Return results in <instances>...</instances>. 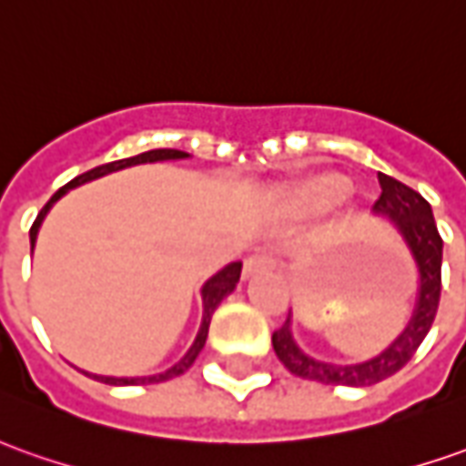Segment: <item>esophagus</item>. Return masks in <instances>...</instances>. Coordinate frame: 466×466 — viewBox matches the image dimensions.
<instances>
[{
    "mask_svg": "<svg viewBox=\"0 0 466 466\" xmlns=\"http://www.w3.org/2000/svg\"><path fill=\"white\" fill-rule=\"evenodd\" d=\"M274 268V258L271 256H251V258H246V266H243V276L246 279H251V276L261 274V271H271Z\"/></svg>",
    "mask_w": 466,
    "mask_h": 466,
    "instance_id": "obj_1",
    "label": "esophagus"
}]
</instances>
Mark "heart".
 Wrapping results in <instances>:
<instances>
[{
  "label": "heart",
  "mask_w": 466,
  "mask_h": 466,
  "mask_svg": "<svg viewBox=\"0 0 466 466\" xmlns=\"http://www.w3.org/2000/svg\"><path fill=\"white\" fill-rule=\"evenodd\" d=\"M350 192V179L335 169H314L287 182L276 192V205L294 220H309L332 210Z\"/></svg>",
  "instance_id": "1"
}]
</instances>
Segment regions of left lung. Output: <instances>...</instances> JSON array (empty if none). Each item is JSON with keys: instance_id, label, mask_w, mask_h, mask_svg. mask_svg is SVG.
Returning a JSON list of instances; mask_svg holds the SVG:
<instances>
[{"instance_id": "left-lung-1", "label": "left lung", "mask_w": 466, "mask_h": 466, "mask_svg": "<svg viewBox=\"0 0 466 466\" xmlns=\"http://www.w3.org/2000/svg\"><path fill=\"white\" fill-rule=\"evenodd\" d=\"M378 182L383 192L373 205V213L390 220V226L399 233L403 246L409 248L419 271V291H416V304H413L409 325L403 327V332L383 352H378L370 360L339 365V362L317 360L297 345L294 332H291V309H289L287 322L271 335V345H274L276 358L284 362L289 373L299 375L304 380H317L325 386H375L399 373L413 358V352L419 350L423 337L429 335V329L434 325L439 297H441L444 240L436 230L431 205L423 200L419 192L406 187L399 179L388 177L383 172H378Z\"/></svg>"}]
</instances>
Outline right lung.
I'll list each match as a JSON object with an SVG mask.
<instances>
[{
    "label": "right lung",
    "mask_w": 466,
    "mask_h": 466,
    "mask_svg": "<svg viewBox=\"0 0 466 466\" xmlns=\"http://www.w3.org/2000/svg\"><path fill=\"white\" fill-rule=\"evenodd\" d=\"M190 154L187 152H179V149H149V152H141L137 157H129V159H118V162H108V165L96 167V169H88V172H83L76 179H70L66 187H60V190L47 200L40 215H37V220L32 223L30 228V246L35 248V243H37V230L43 226L45 215L50 213V208L56 205L67 190H73V187H78V185H86V182H91V179L104 177V175H111V172H118V169H127V167L134 165H147V162H175V159H187ZM240 279V261H233V264H228L226 268H220L218 274H213L200 289V297H202V322L200 329H198V335H195V342L190 345V350L179 358L172 368H167L162 373L157 375H141V378H114V375H96V373H83L93 378V380H101V383H108V386H147V383H165L169 378H177L185 370H190V365L198 360V355L205 348V339H208V329H210V319H213V312L218 309V304L226 299L228 294H233V289L238 284Z\"/></svg>",
    "instance_id": "add662e5"
}]
</instances>
